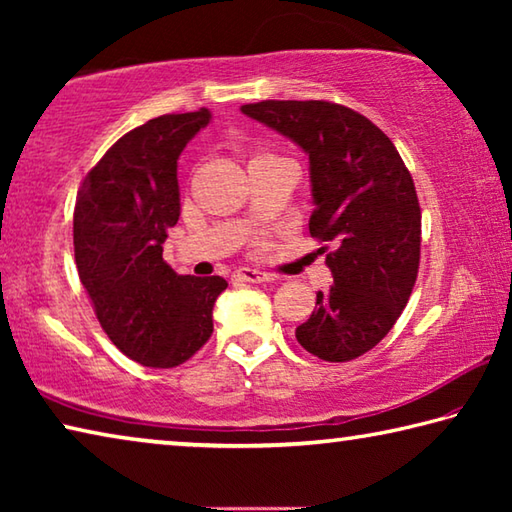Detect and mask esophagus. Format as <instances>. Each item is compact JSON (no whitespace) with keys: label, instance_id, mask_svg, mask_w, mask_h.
<instances>
[{"label":"esophagus","instance_id":"obj_1","mask_svg":"<svg viewBox=\"0 0 512 512\" xmlns=\"http://www.w3.org/2000/svg\"><path fill=\"white\" fill-rule=\"evenodd\" d=\"M235 280L237 282H246V284H264V282H273L275 277L271 273H264V271H257V268H239L235 273Z\"/></svg>","mask_w":512,"mask_h":512}]
</instances>
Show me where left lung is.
I'll use <instances>...</instances> for the list:
<instances>
[{
  "label": "left lung",
  "mask_w": 512,
  "mask_h": 512,
  "mask_svg": "<svg viewBox=\"0 0 512 512\" xmlns=\"http://www.w3.org/2000/svg\"><path fill=\"white\" fill-rule=\"evenodd\" d=\"M241 112L309 155V232L332 244L334 284L316 293L296 339L323 361L357 359L391 332L418 277L422 216L411 173L370 119L339 103L259 101Z\"/></svg>",
  "instance_id": "8db88e82"
}]
</instances>
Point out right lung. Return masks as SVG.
<instances>
[{"mask_svg": "<svg viewBox=\"0 0 512 512\" xmlns=\"http://www.w3.org/2000/svg\"><path fill=\"white\" fill-rule=\"evenodd\" d=\"M201 108L162 115L110 146L76 196L74 257L103 332L149 368L185 363L212 336V309L228 287L219 275H178L162 259L178 223V158L210 124Z\"/></svg>", "mask_w": 512, "mask_h": 512, "instance_id": "1", "label": "right lung"}]
</instances>
